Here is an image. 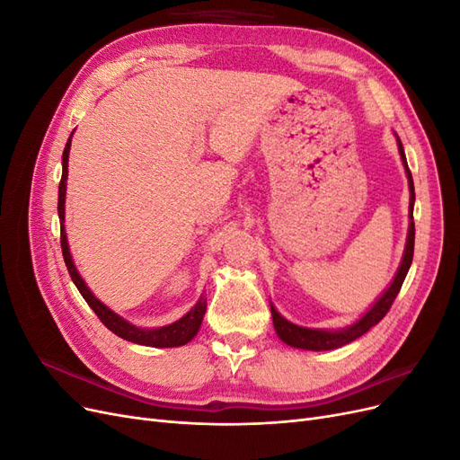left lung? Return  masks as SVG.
Wrapping results in <instances>:
<instances>
[{
  "mask_svg": "<svg viewBox=\"0 0 460 460\" xmlns=\"http://www.w3.org/2000/svg\"><path fill=\"white\" fill-rule=\"evenodd\" d=\"M399 142V153H401V159L402 164H405V172L409 176V188H411V225H409V238H407V247H405V255H402L401 261V267L394 278L392 286L387 288L385 294L374 303V307L358 320L357 324L349 326L347 330H340V332H324V330H311V328H301L288 323L286 318H282L278 314V311L270 305V311H272V323H274V330L278 333V338H280L284 343L291 345V347H297V349H309V351H328V349H338L341 345H347L355 341L357 338L363 336L367 333L372 326H376L380 323V320L387 314V311L392 309V305L399 294V289L405 282V276L411 269V262H412V255H414V220H412V205H414V184H412V174L409 171V164H407V157H405V151H402L401 140Z\"/></svg>",
  "mask_w": 460,
  "mask_h": 460,
  "instance_id": "left-lung-1",
  "label": "left lung"
}]
</instances>
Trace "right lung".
Here are the masks:
<instances>
[{
    "label": "right lung",
    "mask_w": 460,
    "mask_h": 460,
    "mask_svg": "<svg viewBox=\"0 0 460 460\" xmlns=\"http://www.w3.org/2000/svg\"><path fill=\"white\" fill-rule=\"evenodd\" d=\"M68 149H71V137H68V142H66L65 151H63V176H61V182H59L58 213H59V220H61V252H63V259H65V264H66V270H68V274H71L73 282L78 288L82 297L86 299V303L90 305L92 311L97 314V318H100L111 332L117 333V336L122 338V340L132 341V343H140V345H149V347H178V345L188 343L190 340H193V336H196L199 326H201V320H203V314H205V309H207V303H205L203 297L196 303V307H193L186 316L176 320L174 324L155 328V330H144V328L132 326L130 323H127V320L120 318L111 309H107L100 299H95L92 291L86 288L84 280H82L80 274L76 272L73 259H71V253H68V243H66L65 226H63Z\"/></svg>",
    "instance_id": "right-lung-1"
}]
</instances>
